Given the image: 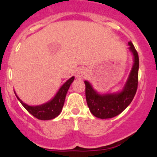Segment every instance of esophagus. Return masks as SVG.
Instances as JSON below:
<instances>
[{"instance_id":"34e87169","label":"esophagus","mask_w":157,"mask_h":157,"mask_svg":"<svg viewBox=\"0 0 157 157\" xmlns=\"http://www.w3.org/2000/svg\"><path fill=\"white\" fill-rule=\"evenodd\" d=\"M86 75V72L83 67H78L75 72V77L78 78H85Z\"/></svg>"}]
</instances>
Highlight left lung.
<instances>
[{"label": "left lung", "mask_w": 157, "mask_h": 157, "mask_svg": "<svg viewBox=\"0 0 157 157\" xmlns=\"http://www.w3.org/2000/svg\"><path fill=\"white\" fill-rule=\"evenodd\" d=\"M130 50L134 55V65L123 90L117 94H99L93 89L90 82L85 81L86 98L90 112L100 119H109L120 114L131 103L135 96L138 84L139 58L131 41H129Z\"/></svg>", "instance_id": "left-lung-1"}]
</instances>
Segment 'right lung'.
Masks as SVG:
<instances>
[{"label":"right lung","mask_w":157,"mask_h":157,"mask_svg":"<svg viewBox=\"0 0 157 157\" xmlns=\"http://www.w3.org/2000/svg\"><path fill=\"white\" fill-rule=\"evenodd\" d=\"M74 79L75 77H71V78H69L60 87L56 96L50 101H48L45 104H43L41 105H38V106L27 105V104L23 103V101L18 98L17 95L16 96L18 100L20 101L22 105L30 112L32 116H34L35 118L41 120H52V119L59 116V113L61 112L63 104H64L66 94L67 93L71 84L72 83V82L74 81Z\"/></svg>","instance_id":"obj_1"}]
</instances>
